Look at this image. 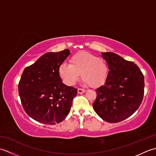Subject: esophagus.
I'll use <instances>...</instances> for the list:
<instances>
[{
	"label": "esophagus",
	"mask_w": 156,
	"mask_h": 156,
	"mask_svg": "<svg viewBox=\"0 0 156 156\" xmlns=\"http://www.w3.org/2000/svg\"><path fill=\"white\" fill-rule=\"evenodd\" d=\"M86 90H84V89H82V88H78V92L79 94H82V93H84V92H85Z\"/></svg>",
	"instance_id": "obj_1"
}]
</instances>
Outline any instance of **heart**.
<instances>
[{"label": "heart", "mask_w": 156, "mask_h": 156, "mask_svg": "<svg viewBox=\"0 0 156 156\" xmlns=\"http://www.w3.org/2000/svg\"><path fill=\"white\" fill-rule=\"evenodd\" d=\"M69 64L63 63L58 68L59 77L71 87L78 82L81 74L84 84L97 88L103 84L108 75V66L104 59L82 51L69 58Z\"/></svg>", "instance_id": "b5f03b06"}]
</instances>
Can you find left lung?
<instances>
[{
  "mask_svg": "<svg viewBox=\"0 0 156 156\" xmlns=\"http://www.w3.org/2000/svg\"><path fill=\"white\" fill-rule=\"evenodd\" d=\"M107 62L108 75L104 85L97 89L92 104L97 115L108 122H118L136 111L143 101L144 76L133 62L112 52L102 53Z\"/></svg>",
  "mask_w": 156,
  "mask_h": 156,
  "instance_id": "obj_1",
  "label": "left lung"
}]
</instances>
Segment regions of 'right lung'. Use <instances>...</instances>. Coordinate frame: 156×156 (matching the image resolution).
Wrapping results in <instances>:
<instances>
[{
	"label": "right lung",
	"instance_id": "add662e5",
	"mask_svg": "<svg viewBox=\"0 0 156 156\" xmlns=\"http://www.w3.org/2000/svg\"><path fill=\"white\" fill-rule=\"evenodd\" d=\"M69 50L48 52L26 67L19 83V94L26 113L34 120L55 125L69 113L78 89L62 82L58 68Z\"/></svg>",
	"mask_w": 156,
	"mask_h": 156
}]
</instances>
